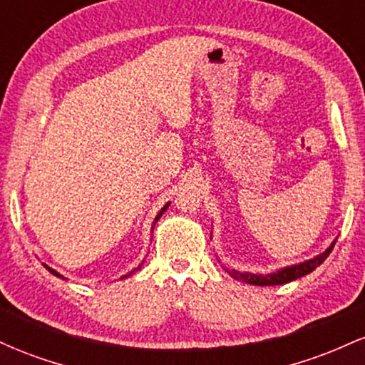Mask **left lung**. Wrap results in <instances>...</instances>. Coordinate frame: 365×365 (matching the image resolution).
Here are the masks:
<instances>
[{"instance_id":"8db88e82","label":"left lung","mask_w":365,"mask_h":365,"mask_svg":"<svg viewBox=\"0 0 365 365\" xmlns=\"http://www.w3.org/2000/svg\"><path fill=\"white\" fill-rule=\"evenodd\" d=\"M333 247H334V242L328 247V249L324 250V252L317 255V257L309 259V261L300 262V264H293V266L283 267V269H278V271H274V273H269V274L240 273V271H235V269H226V273L232 276V278L238 279V282H244V283H249V284H257V287H269V284H284V283L293 282V279H297V278H302V276H305V274L312 273V271L316 269L317 266H321V264L324 262V259L328 257L331 250H333Z\"/></svg>"}]
</instances>
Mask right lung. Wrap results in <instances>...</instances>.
Masks as SVG:
<instances>
[{"instance_id": "obj_1", "label": "right lung", "mask_w": 365, "mask_h": 365, "mask_svg": "<svg viewBox=\"0 0 365 365\" xmlns=\"http://www.w3.org/2000/svg\"><path fill=\"white\" fill-rule=\"evenodd\" d=\"M168 206H170V202H168V204H166V206H165V207H163V209H161V211H159V212H158V216H156V217H154V223H153V230H154V225H156V221H158V220H159V217H161L163 215H165V211H166V209H168ZM44 267H46V269H48V271H49V273H51V274H54V276H58V278H63V276H61L60 273H58V271H54V269H51V267H49V266H46V264H44ZM137 269H140V266H139V267H137ZM137 269L130 271V273H128V274L121 276V279H123V278H128V276H130V274H132V273H135V271H137Z\"/></svg>"}]
</instances>
